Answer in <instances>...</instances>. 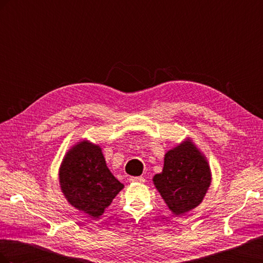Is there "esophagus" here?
<instances>
[{"label": "esophagus", "mask_w": 263, "mask_h": 263, "mask_svg": "<svg viewBox=\"0 0 263 263\" xmlns=\"http://www.w3.org/2000/svg\"><path fill=\"white\" fill-rule=\"evenodd\" d=\"M129 181L135 182V183H142V182H145V179L142 177H130Z\"/></svg>", "instance_id": "esophagus-1"}]
</instances>
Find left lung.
<instances>
[{"label": "left lung", "instance_id": "1", "mask_svg": "<svg viewBox=\"0 0 263 263\" xmlns=\"http://www.w3.org/2000/svg\"><path fill=\"white\" fill-rule=\"evenodd\" d=\"M153 182L174 215H183L200 205L212 183L210 163L193 140L186 137L164 155L163 169Z\"/></svg>", "mask_w": 263, "mask_h": 263}]
</instances>
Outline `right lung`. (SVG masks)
Masks as SVG:
<instances>
[{"label": "right lung", "instance_id": "right-lung-1", "mask_svg": "<svg viewBox=\"0 0 263 263\" xmlns=\"http://www.w3.org/2000/svg\"><path fill=\"white\" fill-rule=\"evenodd\" d=\"M60 190L74 209L99 218L124 189L106 165L101 146L90 140L76 142L59 168Z\"/></svg>", "mask_w": 263, "mask_h": 263}]
</instances>
